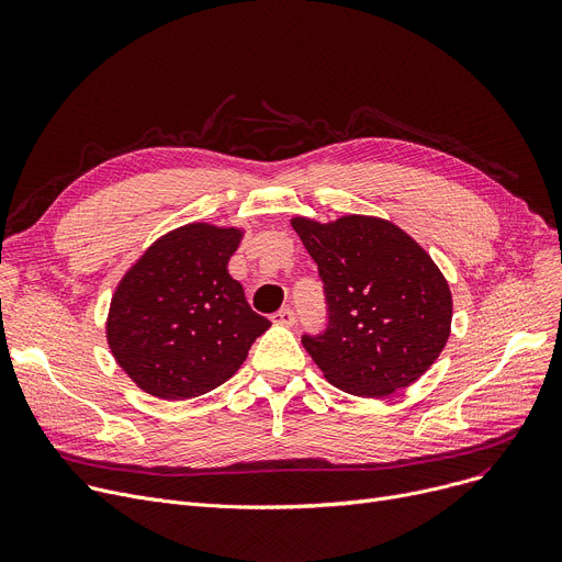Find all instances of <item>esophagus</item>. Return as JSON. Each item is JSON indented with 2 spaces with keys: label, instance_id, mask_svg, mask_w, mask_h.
<instances>
[{
  "label": "esophagus",
  "instance_id": "34e87169",
  "mask_svg": "<svg viewBox=\"0 0 562 562\" xmlns=\"http://www.w3.org/2000/svg\"><path fill=\"white\" fill-rule=\"evenodd\" d=\"M271 321L276 323V326H282V328H291L293 323H296V314H293L289 307H284V310L276 312V314L271 316Z\"/></svg>",
  "mask_w": 562,
  "mask_h": 562
}]
</instances>
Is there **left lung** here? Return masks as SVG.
I'll return each mask as SVG.
<instances>
[{"instance_id": "obj_1", "label": "left lung", "mask_w": 562, "mask_h": 562, "mask_svg": "<svg viewBox=\"0 0 562 562\" xmlns=\"http://www.w3.org/2000/svg\"><path fill=\"white\" fill-rule=\"evenodd\" d=\"M291 227L318 266L330 323L303 346L337 390L385 398L417 382L451 335V289L432 257L392 221L346 214Z\"/></svg>"}]
</instances>
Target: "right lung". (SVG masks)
<instances>
[{
	"label": "right lung",
	"instance_id": "right-lung-1",
	"mask_svg": "<svg viewBox=\"0 0 562 562\" xmlns=\"http://www.w3.org/2000/svg\"><path fill=\"white\" fill-rule=\"evenodd\" d=\"M246 227H175L130 266L106 314L111 356L145 394L187 401L221 387L271 321L227 271Z\"/></svg>",
	"mask_w": 562,
	"mask_h": 562
}]
</instances>
